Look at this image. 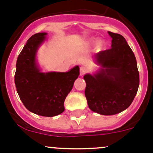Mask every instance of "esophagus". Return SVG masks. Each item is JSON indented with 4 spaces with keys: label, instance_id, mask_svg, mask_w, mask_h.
Instances as JSON below:
<instances>
[{
    "label": "esophagus",
    "instance_id": "obj_1",
    "mask_svg": "<svg viewBox=\"0 0 153 153\" xmlns=\"http://www.w3.org/2000/svg\"><path fill=\"white\" fill-rule=\"evenodd\" d=\"M88 72V69L86 67H80V75H85L86 72Z\"/></svg>",
    "mask_w": 153,
    "mask_h": 153
}]
</instances>
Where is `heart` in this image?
Returning <instances> with one entry per match:
<instances>
[{
	"instance_id": "obj_1",
	"label": "heart",
	"mask_w": 153,
	"mask_h": 153,
	"mask_svg": "<svg viewBox=\"0 0 153 153\" xmlns=\"http://www.w3.org/2000/svg\"><path fill=\"white\" fill-rule=\"evenodd\" d=\"M91 42H92V41H91ZM104 41H98V44H97V47H96V48H97V49H102V47H104Z\"/></svg>"
}]
</instances>
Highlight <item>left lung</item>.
Here are the masks:
<instances>
[{"label": "left lung", "mask_w": 153, "mask_h": 153, "mask_svg": "<svg viewBox=\"0 0 153 153\" xmlns=\"http://www.w3.org/2000/svg\"><path fill=\"white\" fill-rule=\"evenodd\" d=\"M108 33L112 38V48L101 51L95 57L103 69L95 75L84 76L89 109L104 115L118 114L129 107L139 86L133 52L122 35Z\"/></svg>", "instance_id": "1"}]
</instances>
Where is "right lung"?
<instances>
[{"label":"right lung","instance_id":"right-lung-1","mask_svg":"<svg viewBox=\"0 0 153 153\" xmlns=\"http://www.w3.org/2000/svg\"><path fill=\"white\" fill-rule=\"evenodd\" d=\"M47 33L31 36L18 57L15 84L25 107L41 116L52 117L64 111L66 97L79 75L76 66L67 72H40L35 64V53Z\"/></svg>","mask_w":153,"mask_h":153}]
</instances>
